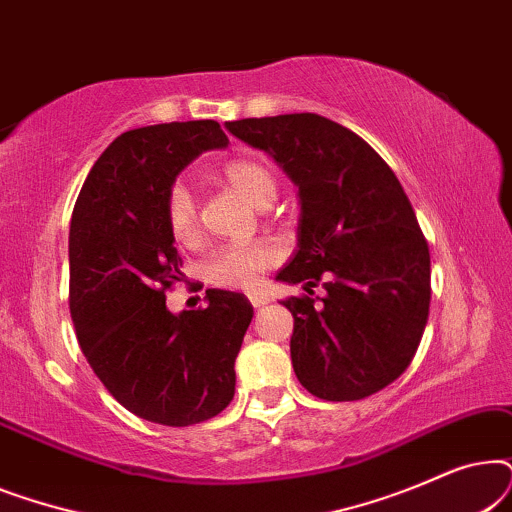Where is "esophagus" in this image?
Instances as JSON below:
<instances>
[{"instance_id": "esophagus-1", "label": "esophagus", "mask_w": 512, "mask_h": 512, "mask_svg": "<svg viewBox=\"0 0 512 512\" xmlns=\"http://www.w3.org/2000/svg\"><path fill=\"white\" fill-rule=\"evenodd\" d=\"M249 303L254 307H263L268 305V296H263V293H249Z\"/></svg>"}]
</instances>
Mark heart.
Returning a JSON list of instances; mask_svg holds the SVG:
<instances>
[{
  "label": "heart",
  "instance_id": "obj_1",
  "mask_svg": "<svg viewBox=\"0 0 512 512\" xmlns=\"http://www.w3.org/2000/svg\"><path fill=\"white\" fill-rule=\"evenodd\" d=\"M223 179L235 188L244 200L258 209L272 205L277 198V181L263 163L254 158H237L223 167ZM167 230L179 244H193L198 240V205L195 195L186 184H174L165 200ZM277 261V249L270 244H233L209 256L205 275L212 284L226 289H251L272 263Z\"/></svg>",
  "mask_w": 512,
  "mask_h": 512
}]
</instances>
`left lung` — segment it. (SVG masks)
I'll use <instances>...</instances> for the list:
<instances>
[{"instance_id":"obj_1","label":"left lung","mask_w":512,"mask_h":512,"mask_svg":"<svg viewBox=\"0 0 512 512\" xmlns=\"http://www.w3.org/2000/svg\"><path fill=\"white\" fill-rule=\"evenodd\" d=\"M226 130L268 153L298 188V247L277 282L321 284L286 298L298 382L324 401H359L403 375L431 303L417 216L373 146L317 114L242 118Z\"/></svg>"}]
</instances>
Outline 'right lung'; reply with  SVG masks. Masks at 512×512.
<instances>
[{
  "mask_svg": "<svg viewBox=\"0 0 512 512\" xmlns=\"http://www.w3.org/2000/svg\"><path fill=\"white\" fill-rule=\"evenodd\" d=\"M226 146L216 121L123 132L90 170L69 226V310L81 352L123 408L163 426L228 408L254 317L242 293L223 289H207L202 310L165 305L181 275L167 193L200 153Z\"/></svg>",
  "mask_w": 512,
  "mask_h": 512,
  "instance_id": "add662e5",
  "label": "right lung"
}]
</instances>
